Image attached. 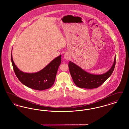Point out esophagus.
Instances as JSON below:
<instances>
[{
  "mask_svg": "<svg viewBox=\"0 0 129 129\" xmlns=\"http://www.w3.org/2000/svg\"><path fill=\"white\" fill-rule=\"evenodd\" d=\"M63 56H64V58L66 60H69L71 57L70 54L68 53H65L63 55Z\"/></svg>",
  "mask_w": 129,
  "mask_h": 129,
  "instance_id": "esophagus-1",
  "label": "esophagus"
}]
</instances>
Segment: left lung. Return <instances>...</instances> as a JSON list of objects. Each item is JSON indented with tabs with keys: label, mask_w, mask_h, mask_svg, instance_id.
<instances>
[{
	"label": "left lung",
	"mask_w": 129,
	"mask_h": 129,
	"mask_svg": "<svg viewBox=\"0 0 129 129\" xmlns=\"http://www.w3.org/2000/svg\"><path fill=\"white\" fill-rule=\"evenodd\" d=\"M116 64V56L110 69L104 74H96L89 73L73 62H69L70 73L74 84L83 88L92 89L102 85L113 73Z\"/></svg>",
	"instance_id": "obj_1"
}]
</instances>
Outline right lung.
<instances>
[{
  "label": "right lung",
  "instance_id": "1",
  "mask_svg": "<svg viewBox=\"0 0 129 129\" xmlns=\"http://www.w3.org/2000/svg\"><path fill=\"white\" fill-rule=\"evenodd\" d=\"M12 66L19 81L25 86L37 90H43L50 88L54 84L57 70L61 62V55H59L50 62L41 71L33 73H25L17 67L12 58Z\"/></svg>",
  "mask_w": 129,
  "mask_h": 129
}]
</instances>
